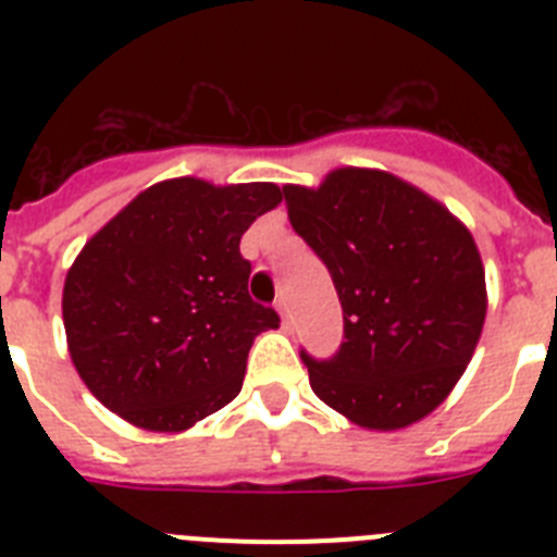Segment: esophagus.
I'll use <instances>...</instances> for the list:
<instances>
[{"label":"esophagus","instance_id":"34e87169","mask_svg":"<svg viewBox=\"0 0 557 557\" xmlns=\"http://www.w3.org/2000/svg\"><path fill=\"white\" fill-rule=\"evenodd\" d=\"M275 309H278V314H282V329H284V332H293V318H289L287 298H284V295H278V298H275Z\"/></svg>","mask_w":557,"mask_h":557}]
</instances>
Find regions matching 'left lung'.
<instances>
[{
  "instance_id": "obj_1",
  "label": "left lung",
  "mask_w": 557,
  "mask_h": 557,
  "mask_svg": "<svg viewBox=\"0 0 557 557\" xmlns=\"http://www.w3.org/2000/svg\"><path fill=\"white\" fill-rule=\"evenodd\" d=\"M295 234L326 264L343 307L329 359L301 348L314 396L366 430H401L462 376L485 321L471 234L416 186L337 170L321 189L284 186Z\"/></svg>"
}]
</instances>
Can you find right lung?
Returning <instances> with one entry per match:
<instances>
[{
  "label": "right lung",
  "instance_id": "add662e5",
  "mask_svg": "<svg viewBox=\"0 0 557 557\" xmlns=\"http://www.w3.org/2000/svg\"><path fill=\"white\" fill-rule=\"evenodd\" d=\"M275 184L150 186L86 243L63 287L69 354L111 412L181 432L243 391L253 337L278 326L248 293L239 239Z\"/></svg>",
  "mask_w": 557,
  "mask_h": 557
}]
</instances>
